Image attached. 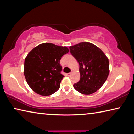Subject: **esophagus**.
Segmentation results:
<instances>
[{"label":"esophagus","instance_id":"esophagus-1","mask_svg":"<svg viewBox=\"0 0 134 134\" xmlns=\"http://www.w3.org/2000/svg\"><path fill=\"white\" fill-rule=\"evenodd\" d=\"M72 72H70V73H68V76H71V75H72Z\"/></svg>","mask_w":134,"mask_h":134}]
</instances>
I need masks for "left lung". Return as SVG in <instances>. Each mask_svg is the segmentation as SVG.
Returning <instances> with one entry per match:
<instances>
[{
  "label": "left lung",
  "mask_w": 134,
  "mask_h": 134,
  "mask_svg": "<svg viewBox=\"0 0 134 134\" xmlns=\"http://www.w3.org/2000/svg\"><path fill=\"white\" fill-rule=\"evenodd\" d=\"M69 48L79 64L80 79L74 85V87L86 95L97 92L109 74L108 58L102 49L90 42H80Z\"/></svg>",
  "instance_id": "8db88e82"
}]
</instances>
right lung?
Here are the masks:
<instances>
[{"instance_id":"right-lung-1","label":"right lung","mask_w":134,"mask_h":134,"mask_svg":"<svg viewBox=\"0 0 134 134\" xmlns=\"http://www.w3.org/2000/svg\"><path fill=\"white\" fill-rule=\"evenodd\" d=\"M69 51L66 47L45 42L28 54L24 60V74L28 85L34 92L47 96L59 89L64 77L60 74V60Z\"/></svg>"}]
</instances>
